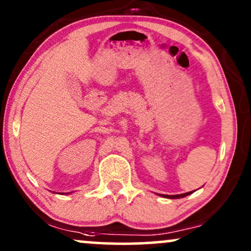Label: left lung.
Masks as SVG:
<instances>
[{
  "label": "left lung",
  "instance_id": "1",
  "mask_svg": "<svg viewBox=\"0 0 251 251\" xmlns=\"http://www.w3.org/2000/svg\"><path fill=\"white\" fill-rule=\"evenodd\" d=\"M194 191H190V192H186V194H180V195H159L160 197H164V198H170V200H177V198H183V197H186V196L191 195Z\"/></svg>",
  "mask_w": 251,
  "mask_h": 251
}]
</instances>
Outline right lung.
<instances>
[{"mask_svg":"<svg viewBox=\"0 0 251 251\" xmlns=\"http://www.w3.org/2000/svg\"><path fill=\"white\" fill-rule=\"evenodd\" d=\"M68 194H70V192H68Z\"/></svg>","mask_w":251,"mask_h":251,"instance_id":"right-lung-1","label":"right lung"}]
</instances>
